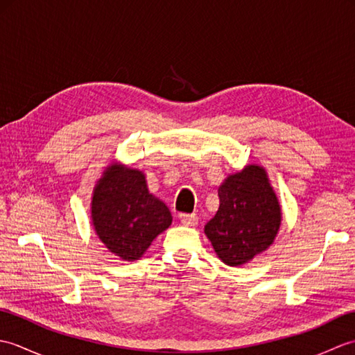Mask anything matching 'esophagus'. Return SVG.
Here are the masks:
<instances>
[{
    "mask_svg": "<svg viewBox=\"0 0 355 355\" xmlns=\"http://www.w3.org/2000/svg\"><path fill=\"white\" fill-rule=\"evenodd\" d=\"M180 221H182V224L184 225H195L198 223V216L195 214H182L180 215Z\"/></svg>",
    "mask_w": 355,
    "mask_h": 355,
    "instance_id": "esophagus-1",
    "label": "esophagus"
}]
</instances>
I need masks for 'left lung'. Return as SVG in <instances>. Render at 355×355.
<instances>
[{"mask_svg":"<svg viewBox=\"0 0 355 355\" xmlns=\"http://www.w3.org/2000/svg\"><path fill=\"white\" fill-rule=\"evenodd\" d=\"M218 197L220 207L205 233L225 266H244L273 244L282 221L281 205L258 164L225 178Z\"/></svg>","mask_w":355,"mask_h":355,"instance_id":"8db88e82","label":"left lung"}]
</instances>
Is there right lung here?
Here are the masks:
<instances>
[{
  "label": "right lung",
  "mask_w": 355,
  "mask_h": 355,
  "mask_svg": "<svg viewBox=\"0 0 355 355\" xmlns=\"http://www.w3.org/2000/svg\"><path fill=\"white\" fill-rule=\"evenodd\" d=\"M92 220L105 247L132 262L169 227L172 215L163 201L149 193L145 173L112 163L93 191Z\"/></svg>",
  "instance_id": "1"
}]
</instances>
